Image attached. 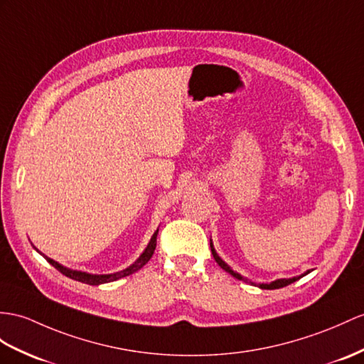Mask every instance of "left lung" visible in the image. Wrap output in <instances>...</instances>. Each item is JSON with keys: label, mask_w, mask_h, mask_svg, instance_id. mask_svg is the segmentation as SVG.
Listing matches in <instances>:
<instances>
[{"label": "left lung", "mask_w": 364, "mask_h": 364, "mask_svg": "<svg viewBox=\"0 0 364 364\" xmlns=\"http://www.w3.org/2000/svg\"><path fill=\"white\" fill-rule=\"evenodd\" d=\"M210 247H211V255H213V258H215V261L220 265V267H223L225 272H228L230 274H233L235 278H237V279H241V281H245V282H252V281H249L247 278H244V277H241V274L239 273H236V272H233L232 269L228 267V265L219 258L218 256V253L215 252V249H213V244L210 242ZM309 273V272H307ZM301 277H303V274H301ZM301 277H298V278H290V279H277V281H273V282H270V284H259V287L261 289H269V290H273V289H281V287H286V286H289V284H291V282H295L296 279H299Z\"/></svg>", "instance_id": "obj_1"}]
</instances>
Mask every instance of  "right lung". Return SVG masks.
<instances>
[{"label":"right lung","mask_w":364,"mask_h":364,"mask_svg":"<svg viewBox=\"0 0 364 364\" xmlns=\"http://www.w3.org/2000/svg\"><path fill=\"white\" fill-rule=\"evenodd\" d=\"M157 233H159V230L153 235L151 241H149V244H148V247L145 249V252L140 255V258H139L134 264L129 265V267L125 269V270L117 272V273H112V274H90V273H85V272L70 270V269L63 267V265H60V264L55 262L54 259L48 258V256H44V258H46L52 265H54V267H55L58 272L63 273L65 277H68V278H70V279L80 281V282H85V284H90V286H99V284H105V282H111V281H115V279H120V278H123V277H128V274L134 273V272H137L139 269L144 267V265H145L149 259H151V256H153V253H154V250H156Z\"/></svg>","instance_id":"obj_1"}]
</instances>
